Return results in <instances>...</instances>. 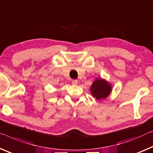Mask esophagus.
<instances>
[{"label": "esophagus", "mask_w": 153, "mask_h": 153, "mask_svg": "<svg viewBox=\"0 0 153 153\" xmlns=\"http://www.w3.org/2000/svg\"><path fill=\"white\" fill-rule=\"evenodd\" d=\"M71 82H72V84H74V85H76V84H77V80H76V79H73V80L71 81Z\"/></svg>", "instance_id": "obj_1"}]
</instances>
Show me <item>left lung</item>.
Segmentation results:
<instances>
[{"mask_svg":"<svg viewBox=\"0 0 153 153\" xmlns=\"http://www.w3.org/2000/svg\"><path fill=\"white\" fill-rule=\"evenodd\" d=\"M91 92L93 97L97 99H105L110 94L111 86L107 82L102 79H97L92 84Z\"/></svg>","mask_w":153,"mask_h":153,"instance_id":"8db88e82","label":"left lung"}]
</instances>
